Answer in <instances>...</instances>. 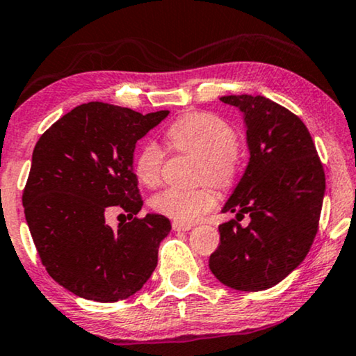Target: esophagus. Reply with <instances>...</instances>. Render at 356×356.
<instances>
[{"label":"esophagus","mask_w":356,"mask_h":356,"mask_svg":"<svg viewBox=\"0 0 356 356\" xmlns=\"http://www.w3.org/2000/svg\"><path fill=\"white\" fill-rule=\"evenodd\" d=\"M191 223H183V222H173L172 223V228L175 232H188L191 230Z\"/></svg>","instance_id":"1"}]
</instances>
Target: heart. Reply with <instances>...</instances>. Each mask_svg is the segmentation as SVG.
Segmentation results:
<instances>
[{"mask_svg":"<svg viewBox=\"0 0 356 356\" xmlns=\"http://www.w3.org/2000/svg\"><path fill=\"white\" fill-rule=\"evenodd\" d=\"M167 140L177 152L199 159L197 181H209L218 188H228L235 181L238 170L236 131L220 116L204 111L188 113L168 126ZM163 150L154 140H145L134 159V175L144 186L154 188L162 179ZM217 206V196L209 186L167 188L150 199L157 213L177 222H194Z\"/></svg>","mask_w":356,"mask_h":356,"instance_id":"obj_1","label":"heart"}]
</instances>
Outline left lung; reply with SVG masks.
<instances>
[{
  "instance_id": "1",
  "label": "left lung",
  "mask_w": 356,
  "mask_h": 356,
  "mask_svg": "<svg viewBox=\"0 0 356 356\" xmlns=\"http://www.w3.org/2000/svg\"><path fill=\"white\" fill-rule=\"evenodd\" d=\"M245 113L250 163L223 207L236 218L218 225L209 267L223 285L259 291L284 280L311 250L319 228L325 175L308 128L262 95H227ZM248 213L246 227L239 222Z\"/></svg>"
}]
</instances>
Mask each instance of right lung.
Here are the masks:
<instances>
[{"label":"right lung","instance_id":"right-lung-1","mask_svg":"<svg viewBox=\"0 0 356 356\" xmlns=\"http://www.w3.org/2000/svg\"><path fill=\"white\" fill-rule=\"evenodd\" d=\"M168 110L143 115L89 102L53 123L37 140L22 193L26 220L53 280L81 298L116 303L143 289L157 266L170 220L143 207L133 172L136 143ZM121 208L129 222L111 229Z\"/></svg>","mask_w":356,"mask_h":356}]
</instances>
